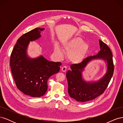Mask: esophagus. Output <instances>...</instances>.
I'll use <instances>...</instances> for the list:
<instances>
[{
  "mask_svg": "<svg viewBox=\"0 0 123 123\" xmlns=\"http://www.w3.org/2000/svg\"><path fill=\"white\" fill-rule=\"evenodd\" d=\"M67 68L66 66H62V72H66V70H67Z\"/></svg>",
  "mask_w": 123,
  "mask_h": 123,
  "instance_id": "esophagus-1",
  "label": "esophagus"
}]
</instances>
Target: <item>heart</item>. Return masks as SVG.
Here are the masks:
<instances>
[{"instance_id":"obj_1","label":"heart","mask_w":123,"mask_h":123,"mask_svg":"<svg viewBox=\"0 0 123 123\" xmlns=\"http://www.w3.org/2000/svg\"><path fill=\"white\" fill-rule=\"evenodd\" d=\"M88 44L84 42L83 39L77 37L70 40L64 44V49L68 53V56L71 61L74 62H80L84 58L88 50ZM55 51L59 54H62L60 48L56 46Z\"/></svg>"}]
</instances>
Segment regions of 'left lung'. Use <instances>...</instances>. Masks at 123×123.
Returning a JSON list of instances; mask_svg holds the SVG:
<instances>
[{"label":"left lung","instance_id":"8db88e82","mask_svg":"<svg viewBox=\"0 0 123 123\" xmlns=\"http://www.w3.org/2000/svg\"><path fill=\"white\" fill-rule=\"evenodd\" d=\"M99 43L100 50L97 54L87 57L79 64L71 65V71L69 70L66 73L68 93L70 97L78 102H88L102 94L113 74L114 65L111 51L107 44L101 40H99ZM95 58L103 59L107 62V72L97 82L86 83L82 79L81 72L89 61Z\"/></svg>","mask_w":123,"mask_h":123}]
</instances>
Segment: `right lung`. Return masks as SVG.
<instances>
[{"label":"right lung","instance_id":"1","mask_svg":"<svg viewBox=\"0 0 123 123\" xmlns=\"http://www.w3.org/2000/svg\"><path fill=\"white\" fill-rule=\"evenodd\" d=\"M43 28H36L18 38L10 57V66L17 88L32 97H40L48 89V80L60 70L61 62H49L43 56L34 59L27 57L26 50L30 41L40 37Z\"/></svg>","mask_w":123,"mask_h":123}]
</instances>
